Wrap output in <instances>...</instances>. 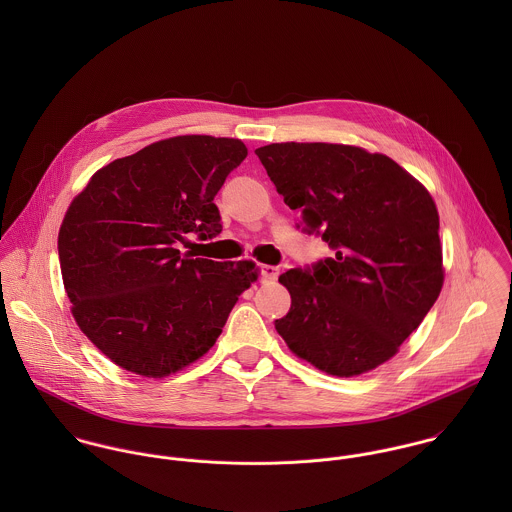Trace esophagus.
<instances>
[{"label": "esophagus", "mask_w": 512, "mask_h": 512, "mask_svg": "<svg viewBox=\"0 0 512 512\" xmlns=\"http://www.w3.org/2000/svg\"><path fill=\"white\" fill-rule=\"evenodd\" d=\"M260 272H262V280L264 282H274L280 276V268L278 266H270V264H264L260 268Z\"/></svg>", "instance_id": "1"}]
</instances>
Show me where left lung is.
<instances>
[{"instance_id": "1", "label": "left lung", "mask_w": 512, "mask_h": 512, "mask_svg": "<svg viewBox=\"0 0 512 512\" xmlns=\"http://www.w3.org/2000/svg\"><path fill=\"white\" fill-rule=\"evenodd\" d=\"M256 155L307 232L335 250L292 268V295L276 321L295 357L331 376L390 361L443 286L438 207L430 191L384 153L345 144H270Z\"/></svg>"}]
</instances>
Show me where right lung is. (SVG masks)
I'll list each match as a JSON object with an SVG mask.
<instances>
[{
    "label": "right lung",
    "instance_id": "right-lung-1",
    "mask_svg": "<svg viewBox=\"0 0 512 512\" xmlns=\"http://www.w3.org/2000/svg\"><path fill=\"white\" fill-rule=\"evenodd\" d=\"M248 149L234 138L175 136L98 169L69 205L59 260L80 331L114 365L163 378L217 343L252 260L181 256L189 232L222 230L215 201Z\"/></svg>",
    "mask_w": 512,
    "mask_h": 512
}]
</instances>
